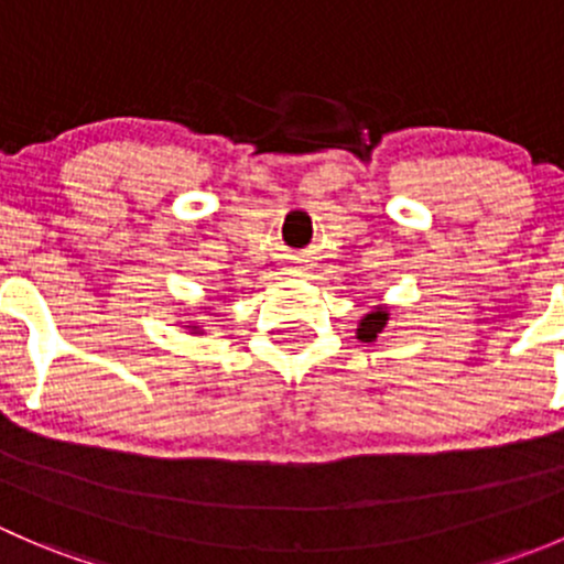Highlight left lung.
Wrapping results in <instances>:
<instances>
[{
	"mask_svg": "<svg viewBox=\"0 0 564 564\" xmlns=\"http://www.w3.org/2000/svg\"><path fill=\"white\" fill-rule=\"evenodd\" d=\"M388 322H390V311L384 308V305L373 308L371 314L362 316L360 324H357V340H362V344H371V340H377V335L388 327Z\"/></svg>",
	"mask_w": 564,
	"mask_h": 564,
	"instance_id": "8db88e82",
	"label": "left lung"
}]
</instances>
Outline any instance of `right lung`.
I'll return each instance as SVG.
<instances>
[{"instance_id": "right-lung-1", "label": "right lung", "mask_w": 564, "mask_h": 564, "mask_svg": "<svg viewBox=\"0 0 564 564\" xmlns=\"http://www.w3.org/2000/svg\"><path fill=\"white\" fill-rule=\"evenodd\" d=\"M191 327H193V333H198V327H196V324H191Z\"/></svg>"}]
</instances>
